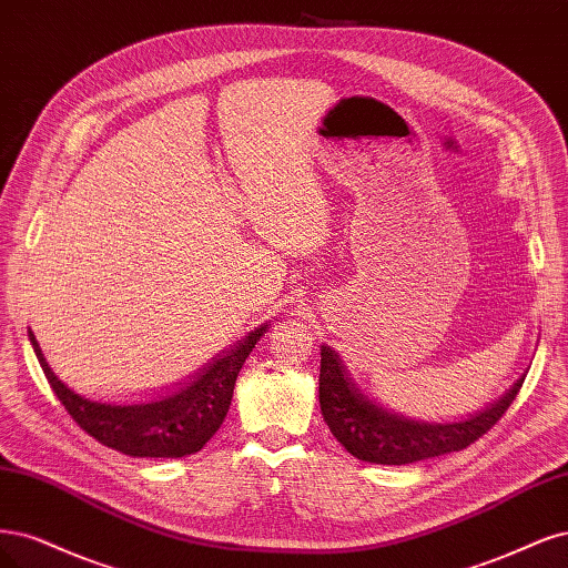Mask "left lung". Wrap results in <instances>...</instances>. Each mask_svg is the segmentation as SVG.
<instances>
[{
  "label": "left lung",
  "mask_w": 568,
  "mask_h": 568,
  "mask_svg": "<svg viewBox=\"0 0 568 568\" xmlns=\"http://www.w3.org/2000/svg\"><path fill=\"white\" fill-rule=\"evenodd\" d=\"M521 384L524 377L496 404L463 423H417L365 398L337 352L321 346L318 400L323 419L346 450L375 465H408L467 448L505 415Z\"/></svg>",
  "instance_id": "1"
}]
</instances>
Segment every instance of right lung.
Here are the masks:
<instances>
[{
    "label": "right lung",
    "instance_id": "obj_1",
    "mask_svg": "<svg viewBox=\"0 0 568 568\" xmlns=\"http://www.w3.org/2000/svg\"><path fill=\"white\" fill-rule=\"evenodd\" d=\"M266 327L260 325L245 339L233 344L229 354L205 365L193 382H184V389L132 406L101 404L75 394L59 375H53L32 331L28 337L53 394L59 396L70 417L99 444L132 457H184L197 453L222 427L233 398L235 377Z\"/></svg>",
    "mask_w": 568,
    "mask_h": 568
}]
</instances>
